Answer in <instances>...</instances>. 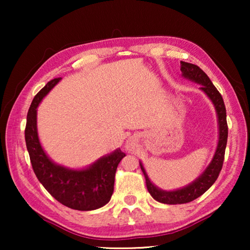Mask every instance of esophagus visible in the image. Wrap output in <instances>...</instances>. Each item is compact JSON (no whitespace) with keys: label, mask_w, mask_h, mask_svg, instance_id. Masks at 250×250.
<instances>
[{"label":"esophagus","mask_w":250,"mask_h":250,"mask_svg":"<svg viewBox=\"0 0 250 250\" xmlns=\"http://www.w3.org/2000/svg\"><path fill=\"white\" fill-rule=\"evenodd\" d=\"M126 147H128V150H131V147H132V146H131V143H128V146H126Z\"/></svg>","instance_id":"esophagus-1"}]
</instances>
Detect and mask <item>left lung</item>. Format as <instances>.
Masks as SVG:
<instances>
[{
  "label": "left lung",
  "instance_id": "obj_1",
  "mask_svg": "<svg viewBox=\"0 0 250 250\" xmlns=\"http://www.w3.org/2000/svg\"><path fill=\"white\" fill-rule=\"evenodd\" d=\"M181 70L185 78H188L193 80V82L201 83V89L209 97V99L211 101H213L218 117L219 140L214 158L211 160L209 166L207 167L206 170L203 172V174L198 177L197 180L194 181L192 184H189L184 188L176 189V191L167 192L162 191V189H159L156 186L151 183V181L146 175L145 167H143L142 164L140 163L141 170L146 177L147 191H149L151 196L153 197L155 201L164 203V204H184V203L192 202L194 200H196L197 197L203 195V194L215 183V181L217 180V177L223 167L228 137L225 104H224L222 95L219 94L216 87H215L213 83L210 82L208 76H207L198 66L185 62H181Z\"/></svg>",
  "mask_w": 250,
  "mask_h": 250
}]
</instances>
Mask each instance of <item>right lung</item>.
I'll return each instance as SVG.
<instances>
[{
  "label": "right lung",
  "mask_w": 250,
  "mask_h": 250,
  "mask_svg": "<svg viewBox=\"0 0 250 250\" xmlns=\"http://www.w3.org/2000/svg\"><path fill=\"white\" fill-rule=\"evenodd\" d=\"M62 78H54L41 89L31 104L25 126V142L33 171L55 200L69 208L92 210L111 198L118 164L125 158L120 149L104 156L84 170L75 171L52 162L42 149L36 129V109L42 99Z\"/></svg>",
  "instance_id": "1"
}]
</instances>
